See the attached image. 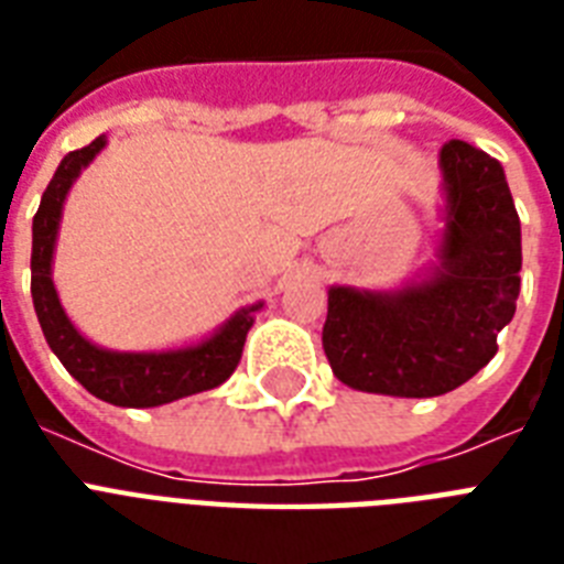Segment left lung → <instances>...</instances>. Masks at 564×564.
<instances>
[{"label":"left lung","mask_w":564,"mask_h":564,"mask_svg":"<svg viewBox=\"0 0 564 564\" xmlns=\"http://www.w3.org/2000/svg\"><path fill=\"white\" fill-rule=\"evenodd\" d=\"M436 260L398 290H327L322 330L334 375L357 392L436 398L498 354L521 292V219L495 158L451 140Z\"/></svg>","instance_id":"left-lung-1"}]
</instances>
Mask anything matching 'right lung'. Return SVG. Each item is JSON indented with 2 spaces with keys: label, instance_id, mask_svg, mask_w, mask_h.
Segmentation results:
<instances>
[{
  "label": "right lung",
  "instance_id": "add662e5",
  "mask_svg": "<svg viewBox=\"0 0 564 564\" xmlns=\"http://www.w3.org/2000/svg\"><path fill=\"white\" fill-rule=\"evenodd\" d=\"M105 143L108 137L101 134L90 145L66 154L40 198L37 216L31 225V299H34V313H37L48 348L87 392L113 406L145 410V406H161V403H172L225 383L239 366L246 336L254 325V313L263 304L237 310L207 339L184 345V348H170V351H110L82 336V330L69 322L66 310L61 307L55 281H52V257H55L66 195L82 170H87L93 158L105 149Z\"/></svg>",
  "mask_w": 564,
  "mask_h": 564
}]
</instances>
